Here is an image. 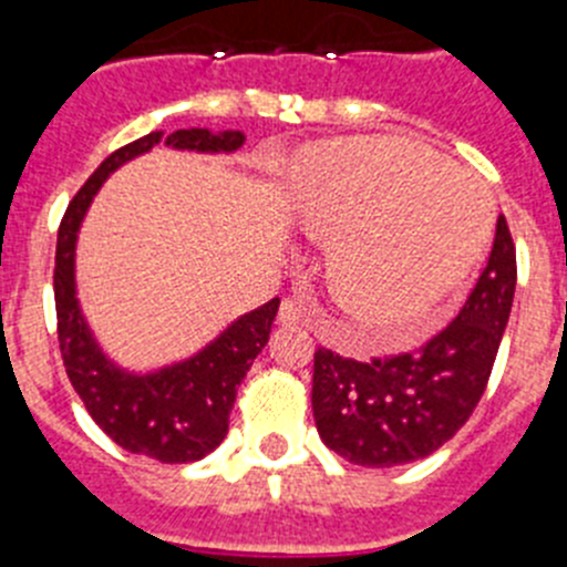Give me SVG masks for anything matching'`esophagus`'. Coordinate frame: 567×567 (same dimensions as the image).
Wrapping results in <instances>:
<instances>
[{"mask_svg": "<svg viewBox=\"0 0 567 567\" xmlns=\"http://www.w3.org/2000/svg\"><path fill=\"white\" fill-rule=\"evenodd\" d=\"M277 319L279 324H285V328H296V324H305V321H308V313H305L302 305L293 302V299H282Z\"/></svg>", "mask_w": 567, "mask_h": 567, "instance_id": "34e87169", "label": "esophagus"}]
</instances>
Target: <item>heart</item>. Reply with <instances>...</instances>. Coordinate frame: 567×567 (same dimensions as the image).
<instances>
[{"mask_svg":"<svg viewBox=\"0 0 567 567\" xmlns=\"http://www.w3.org/2000/svg\"><path fill=\"white\" fill-rule=\"evenodd\" d=\"M293 214L333 237L328 279L350 316L410 339L455 288L492 231L477 177L404 137H336L296 166Z\"/></svg>","mask_w":567,"mask_h":567,"instance_id":"obj_1","label":"heart"}]
</instances>
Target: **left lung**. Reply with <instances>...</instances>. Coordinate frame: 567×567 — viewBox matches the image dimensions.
Returning a JSON list of instances; mask_svg holds the SVG:
<instances>
[{"mask_svg":"<svg viewBox=\"0 0 567 567\" xmlns=\"http://www.w3.org/2000/svg\"><path fill=\"white\" fill-rule=\"evenodd\" d=\"M517 254L506 217L463 308L415 353L355 361L319 347L313 417L324 446L355 466L390 468L432 455L481 404L508 324Z\"/></svg>","mask_w":567,"mask_h":567,"instance_id":"8db88e82","label":"left lung"}]
</instances>
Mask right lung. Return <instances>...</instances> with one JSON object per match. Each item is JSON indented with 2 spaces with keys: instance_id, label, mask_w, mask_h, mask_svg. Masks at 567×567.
Returning <instances> with one entry per match:
<instances>
[{
  "instance_id": "add662e5",
  "label": "right lung",
  "mask_w": 567,
  "mask_h": 567,
  "mask_svg": "<svg viewBox=\"0 0 567 567\" xmlns=\"http://www.w3.org/2000/svg\"><path fill=\"white\" fill-rule=\"evenodd\" d=\"M161 141L172 150L237 152L246 144V135L234 130H177L166 137L163 132H150L112 152L70 200L59 226L53 271L55 319L70 384L101 430L132 455L155 457L161 463H192L214 452L226 437L237 386L268 344L279 299L239 316L192 359L146 375L121 370L101 353L75 299V239L86 208L106 177Z\"/></svg>"
}]
</instances>
